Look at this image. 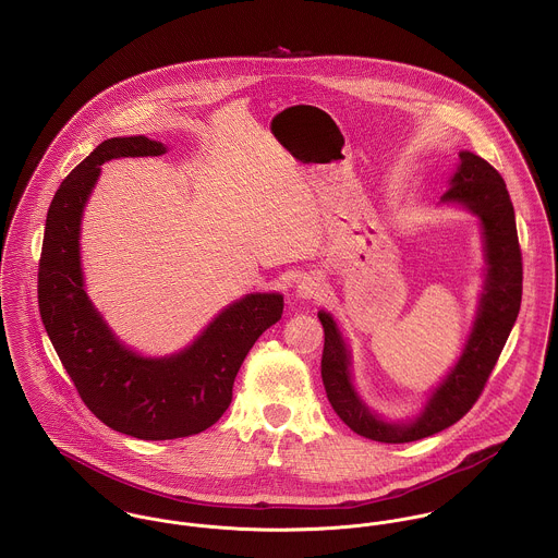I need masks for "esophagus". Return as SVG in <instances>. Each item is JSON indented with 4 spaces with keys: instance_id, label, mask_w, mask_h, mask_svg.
Here are the masks:
<instances>
[{
    "instance_id": "obj_1",
    "label": "esophagus",
    "mask_w": 558,
    "mask_h": 558,
    "mask_svg": "<svg viewBox=\"0 0 558 558\" xmlns=\"http://www.w3.org/2000/svg\"><path fill=\"white\" fill-rule=\"evenodd\" d=\"M324 290V277L319 272H312L299 279L296 283V299L299 301H312L322 294Z\"/></svg>"
}]
</instances>
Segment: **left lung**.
Segmentation results:
<instances>
[{"label":"left lung","instance_id":"left-lung-1","mask_svg":"<svg viewBox=\"0 0 558 558\" xmlns=\"http://www.w3.org/2000/svg\"><path fill=\"white\" fill-rule=\"evenodd\" d=\"M442 204L460 206L477 217L485 259L483 283L475 319L456 365L429 391L414 416L391 421L363 401L352 378L350 343L332 314L318 312L324 328L322 383L326 398L352 432L369 440L412 442L458 423L481 396L520 312L522 253L513 204L500 173L475 153L462 150L438 206Z\"/></svg>","mask_w":558,"mask_h":558}]
</instances>
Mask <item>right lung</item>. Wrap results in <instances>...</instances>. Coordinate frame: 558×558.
Instances as JSON below:
<instances>
[{
  "mask_svg": "<svg viewBox=\"0 0 558 558\" xmlns=\"http://www.w3.org/2000/svg\"><path fill=\"white\" fill-rule=\"evenodd\" d=\"M165 153V144L144 135L98 144L49 206L38 268L40 318L83 403L107 427L140 440L184 438L215 425L232 401L246 352L283 314L279 292L244 294L186 348L144 356L120 341L94 307L81 266V221L100 165Z\"/></svg>",
  "mask_w": 558,
  "mask_h": 558,
  "instance_id": "1",
  "label": "right lung"
}]
</instances>
